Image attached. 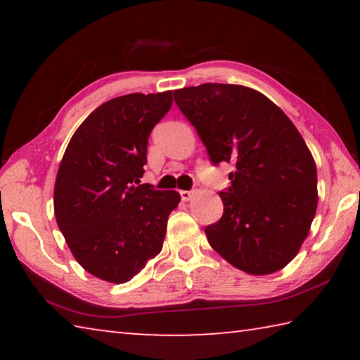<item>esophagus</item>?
Here are the masks:
<instances>
[{
  "mask_svg": "<svg viewBox=\"0 0 360 360\" xmlns=\"http://www.w3.org/2000/svg\"><path fill=\"white\" fill-rule=\"evenodd\" d=\"M181 198L184 200V202H188L193 197V191H181Z\"/></svg>",
  "mask_w": 360,
  "mask_h": 360,
  "instance_id": "34e87169",
  "label": "esophagus"
}]
</instances>
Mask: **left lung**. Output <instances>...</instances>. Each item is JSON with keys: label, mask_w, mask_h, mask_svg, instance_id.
Instances as JSON below:
<instances>
[{"label": "left lung", "mask_w": 360, "mask_h": 360, "mask_svg": "<svg viewBox=\"0 0 360 360\" xmlns=\"http://www.w3.org/2000/svg\"><path fill=\"white\" fill-rule=\"evenodd\" d=\"M211 162L233 163L219 192L224 214L205 229L211 248L249 275H270L295 257L318 208V173L290 119L257 90L203 84L174 90Z\"/></svg>", "instance_id": "left-lung-1"}]
</instances>
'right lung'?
Returning a JSON list of instances; mask_svg holds the SVG:
<instances>
[{
  "mask_svg": "<svg viewBox=\"0 0 360 360\" xmlns=\"http://www.w3.org/2000/svg\"><path fill=\"white\" fill-rule=\"evenodd\" d=\"M172 105V90L103 103L79 125L60 162L53 188L58 229L79 265L103 281H130L162 251L181 197L136 184L150 131Z\"/></svg>",
  "mask_w": 360,
  "mask_h": 360,
  "instance_id": "1",
  "label": "right lung"
}]
</instances>
